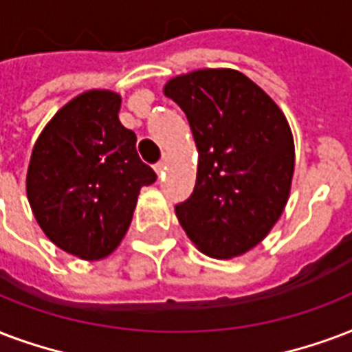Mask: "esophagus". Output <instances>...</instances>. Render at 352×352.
<instances>
[{
  "mask_svg": "<svg viewBox=\"0 0 352 352\" xmlns=\"http://www.w3.org/2000/svg\"><path fill=\"white\" fill-rule=\"evenodd\" d=\"M164 170H166V157L155 164V171H157L158 175H164Z\"/></svg>",
  "mask_w": 352,
  "mask_h": 352,
  "instance_id": "esophagus-1",
  "label": "esophagus"
}]
</instances>
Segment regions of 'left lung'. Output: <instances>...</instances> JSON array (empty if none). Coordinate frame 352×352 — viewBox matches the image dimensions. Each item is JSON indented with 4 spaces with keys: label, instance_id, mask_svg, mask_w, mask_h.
I'll return each mask as SVG.
<instances>
[{
    "label": "left lung",
    "instance_id": "left-lung-1",
    "mask_svg": "<svg viewBox=\"0 0 352 352\" xmlns=\"http://www.w3.org/2000/svg\"><path fill=\"white\" fill-rule=\"evenodd\" d=\"M164 94L184 111L199 149L194 192L175 206L179 223L208 256L248 253L288 201L295 149L286 118L236 69L179 75Z\"/></svg>",
    "mask_w": 352,
    "mask_h": 352
}]
</instances>
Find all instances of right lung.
Instances as JSON below:
<instances>
[{"mask_svg": "<svg viewBox=\"0 0 352 352\" xmlns=\"http://www.w3.org/2000/svg\"><path fill=\"white\" fill-rule=\"evenodd\" d=\"M120 96L90 90L53 116L33 147L27 197L45 236L82 260L120 245L142 186L157 173L136 153V134L118 118Z\"/></svg>", "mask_w": 352, "mask_h": 352, "instance_id": "add662e5", "label": "right lung"}]
</instances>
